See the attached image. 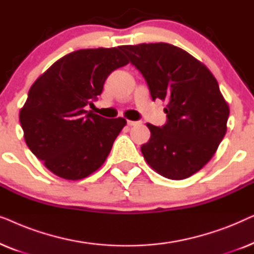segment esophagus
Listing matches in <instances>:
<instances>
[{"label": "esophagus", "mask_w": 254, "mask_h": 254, "mask_svg": "<svg viewBox=\"0 0 254 254\" xmlns=\"http://www.w3.org/2000/svg\"><path fill=\"white\" fill-rule=\"evenodd\" d=\"M137 124H138L137 121H130V120L127 121V125H128V126H129V127H131V126H136Z\"/></svg>", "instance_id": "esophagus-1"}]
</instances>
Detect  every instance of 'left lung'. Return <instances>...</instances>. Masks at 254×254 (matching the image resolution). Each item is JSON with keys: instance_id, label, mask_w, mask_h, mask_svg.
<instances>
[{"instance_id": "8db88e82", "label": "left lung", "mask_w": 254, "mask_h": 254, "mask_svg": "<svg viewBox=\"0 0 254 254\" xmlns=\"http://www.w3.org/2000/svg\"><path fill=\"white\" fill-rule=\"evenodd\" d=\"M120 50L148 83L152 100L166 103L164 126L147 124L150 140L141 147L145 162L172 180L203 168L227 133L229 105L209 69L171 44L126 45Z\"/></svg>"}]
</instances>
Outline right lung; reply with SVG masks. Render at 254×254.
Instances as JSON below:
<instances>
[{
  "label": "right lung",
  "instance_id": "obj_1",
  "mask_svg": "<svg viewBox=\"0 0 254 254\" xmlns=\"http://www.w3.org/2000/svg\"><path fill=\"white\" fill-rule=\"evenodd\" d=\"M75 51L54 62L30 88L19 121L30 150L60 178L79 180L106 161L127 121L84 110L103 91L111 72L124 67L119 50Z\"/></svg>",
  "mask_w": 254,
  "mask_h": 254
}]
</instances>
